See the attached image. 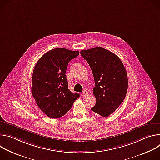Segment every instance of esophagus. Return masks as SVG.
Wrapping results in <instances>:
<instances>
[{"label": "esophagus", "instance_id": "1", "mask_svg": "<svg viewBox=\"0 0 160 160\" xmlns=\"http://www.w3.org/2000/svg\"><path fill=\"white\" fill-rule=\"evenodd\" d=\"M88 94V92H87V90H83V92H82L83 96H87Z\"/></svg>", "mask_w": 160, "mask_h": 160}]
</instances>
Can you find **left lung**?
<instances>
[{
	"label": "left lung",
	"mask_w": 160,
	"mask_h": 160,
	"mask_svg": "<svg viewBox=\"0 0 160 160\" xmlns=\"http://www.w3.org/2000/svg\"><path fill=\"white\" fill-rule=\"evenodd\" d=\"M88 63L94 78L93 94L96 99L92 111L108 117L123 101L128 88V77L120 59L102 48L80 52Z\"/></svg>",
	"instance_id": "obj_1"
}]
</instances>
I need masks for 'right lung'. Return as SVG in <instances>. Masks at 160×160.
<instances>
[{"mask_svg":"<svg viewBox=\"0 0 160 160\" xmlns=\"http://www.w3.org/2000/svg\"><path fill=\"white\" fill-rule=\"evenodd\" d=\"M78 55L79 51L54 49L45 53L35 66L32 96L40 109L49 118L64 116L80 96L68 88L66 78L68 62Z\"/></svg>","mask_w":160,"mask_h":160,"instance_id":"right-lung-1","label":"right lung"}]
</instances>
